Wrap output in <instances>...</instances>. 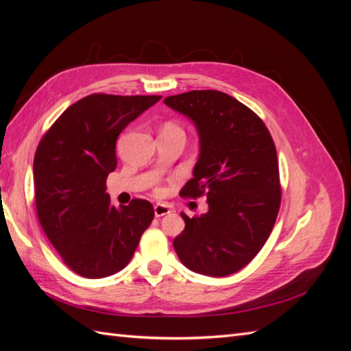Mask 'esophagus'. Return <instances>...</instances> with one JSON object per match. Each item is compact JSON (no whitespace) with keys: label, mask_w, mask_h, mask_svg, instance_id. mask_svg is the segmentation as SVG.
<instances>
[{"label":"esophagus","mask_w":351,"mask_h":351,"mask_svg":"<svg viewBox=\"0 0 351 351\" xmlns=\"http://www.w3.org/2000/svg\"><path fill=\"white\" fill-rule=\"evenodd\" d=\"M154 212H155V217L159 218V217H164V215L169 214V208L167 205H164V204H156L154 206Z\"/></svg>","instance_id":"34e87169"}]
</instances>
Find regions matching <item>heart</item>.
Listing matches in <instances>:
<instances>
[{"mask_svg": "<svg viewBox=\"0 0 351 351\" xmlns=\"http://www.w3.org/2000/svg\"><path fill=\"white\" fill-rule=\"evenodd\" d=\"M167 125H174V124H167ZM176 127V125H174Z\"/></svg>", "mask_w": 351, "mask_h": 351, "instance_id": "obj_1", "label": "heart"}]
</instances>
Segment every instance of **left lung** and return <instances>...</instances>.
<instances>
[{"instance_id":"8db88e82","label":"left lung","mask_w":351,"mask_h":351,"mask_svg":"<svg viewBox=\"0 0 351 351\" xmlns=\"http://www.w3.org/2000/svg\"><path fill=\"white\" fill-rule=\"evenodd\" d=\"M196 127L199 156L182 196L206 195L208 212L189 218L173 244L190 271L231 275L268 240L281 202L277 149L267 125L236 98L192 90L164 99Z\"/></svg>"}]
</instances>
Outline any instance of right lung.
Wrapping results in <instances>:
<instances>
[{"mask_svg":"<svg viewBox=\"0 0 351 351\" xmlns=\"http://www.w3.org/2000/svg\"><path fill=\"white\" fill-rule=\"evenodd\" d=\"M159 99L89 95L62 112L38 146L39 222L67 267L84 278L121 271L154 219L143 199L114 206L105 182L117 167V137Z\"/></svg>","mask_w":351,"mask_h":351,"instance_id":"right-lung-1","label":"right lung"}]
</instances>
